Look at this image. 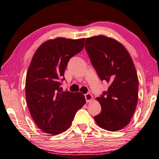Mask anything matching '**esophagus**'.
<instances>
[{
	"instance_id": "obj_1",
	"label": "esophagus",
	"mask_w": 159,
	"mask_h": 159,
	"mask_svg": "<svg viewBox=\"0 0 159 159\" xmlns=\"http://www.w3.org/2000/svg\"><path fill=\"white\" fill-rule=\"evenodd\" d=\"M85 98H86V101H87V102H89L92 101L93 96L90 93H87V94H85Z\"/></svg>"
}]
</instances>
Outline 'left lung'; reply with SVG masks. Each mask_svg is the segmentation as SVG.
I'll return each mask as SVG.
<instances>
[{"label":"left lung","mask_w":159,"mask_h":159,"mask_svg":"<svg viewBox=\"0 0 159 159\" xmlns=\"http://www.w3.org/2000/svg\"><path fill=\"white\" fill-rule=\"evenodd\" d=\"M85 48L102 81L110 86L96 98L101 112L94 116L98 126L117 131L130 121L138 100V77L129 52L119 41L100 35L86 38Z\"/></svg>","instance_id":"1"}]
</instances>
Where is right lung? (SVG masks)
Wrapping results in <instances>:
<instances>
[{
  "label": "right lung",
  "mask_w": 159,
  "mask_h": 159,
  "mask_svg": "<svg viewBox=\"0 0 159 159\" xmlns=\"http://www.w3.org/2000/svg\"><path fill=\"white\" fill-rule=\"evenodd\" d=\"M84 39L48 40L32 58L26 77V99L33 121L44 133L54 135L66 131L85 104L82 93L60 89L70 58L82 51Z\"/></svg>",
  "instance_id": "add662e5"
}]
</instances>
